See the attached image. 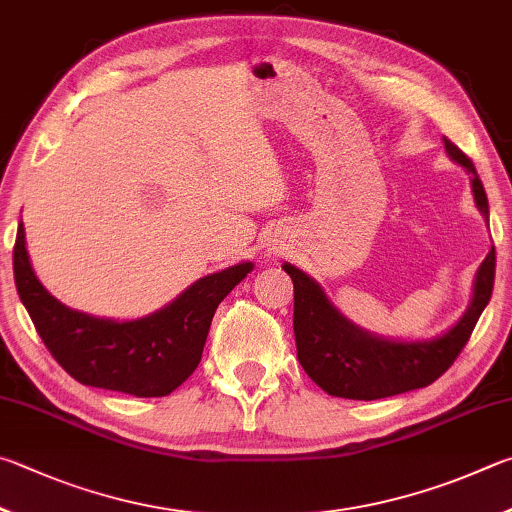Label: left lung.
Returning a JSON list of instances; mask_svg holds the SVG:
<instances>
[{
    "label": "left lung",
    "instance_id": "1",
    "mask_svg": "<svg viewBox=\"0 0 512 512\" xmlns=\"http://www.w3.org/2000/svg\"><path fill=\"white\" fill-rule=\"evenodd\" d=\"M445 150L472 175L474 202L488 218V195L472 159L450 139H445ZM495 263L492 247L474 279L472 303L465 315L432 342H391L366 333L328 301L317 281L285 263L283 270L294 283V339L303 371L330 396L348 400H378L427 387L450 369L468 344L492 297Z\"/></svg>",
    "mask_w": 512,
    "mask_h": 512
}]
</instances>
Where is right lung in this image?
<instances>
[{
    "label": "right lung",
    "instance_id": "right-lung-1",
    "mask_svg": "<svg viewBox=\"0 0 512 512\" xmlns=\"http://www.w3.org/2000/svg\"><path fill=\"white\" fill-rule=\"evenodd\" d=\"M251 267L238 263L204 276L148 317L112 321L62 306L44 290L29 261L22 222L13 247L17 294L56 362L80 384L137 398L168 396L197 369L215 310Z\"/></svg>",
    "mask_w": 512,
    "mask_h": 512
}]
</instances>
